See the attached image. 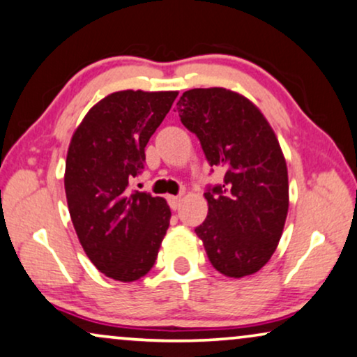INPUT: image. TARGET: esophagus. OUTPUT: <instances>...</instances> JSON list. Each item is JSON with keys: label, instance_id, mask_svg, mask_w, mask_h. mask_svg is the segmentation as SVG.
I'll return each instance as SVG.
<instances>
[{"label": "esophagus", "instance_id": "34e87169", "mask_svg": "<svg viewBox=\"0 0 357 357\" xmlns=\"http://www.w3.org/2000/svg\"><path fill=\"white\" fill-rule=\"evenodd\" d=\"M168 202H169V207L173 208V211H176V208H179V206H181V197H179V196H169Z\"/></svg>", "mask_w": 357, "mask_h": 357}]
</instances>
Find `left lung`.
Returning a JSON list of instances; mask_svg holds the SVG:
<instances>
[{
    "label": "left lung",
    "mask_w": 357,
    "mask_h": 357,
    "mask_svg": "<svg viewBox=\"0 0 357 357\" xmlns=\"http://www.w3.org/2000/svg\"><path fill=\"white\" fill-rule=\"evenodd\" d=\"M183 126L197 135L222 184L208 186L207 218L196 228L213 268L228 278L258 273L281 240L289 211L287 166L269 122L250 99L225 88L179 98Z\"/></svg>",
    "instance_id": "8db88e82"
}]
</instances>
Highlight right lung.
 I'll list each match as a JSON object with an SVG mask.
<instances>
[{
    "mask_svg": "<svg viewBox=\"0 0 357 357\" xmlns=\"http://www.w3.org/2000/svg\"><path fill=\"white\" fill-rule=\"evenodd\" d=\"M178 91H117L89 109L71 137L65 192L84 253L107 278L140 279L153 268L169 227L163 197L129 191L145 146Z\"/></svg>",
    "mask_w": 357,
    "mask_h": 357,
    "instance_id": "add662e5",
    "label": "right lung"
}]
</instances>
